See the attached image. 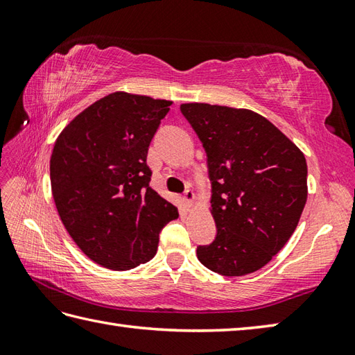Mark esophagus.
Listing matches in <instances>:
<instances>
[{
	"instance_id": "34e87169",
	"label": "esophagus",
	"mask_w": 355,
	"mask_h": 355,
	"mask_svg": "<svg viewBox=\"0 0 355 355\" xmlns=\"http://www.w3.org/2000/svg\"><path fill=\"white\" fill-rule=\"evenodd\" d=\"M195 200H197V197H195V192L191 191V189H187V191L184 192V201H186V205L189 206V207H192V206L195 205Z\"/></svg>"
}]
</instances>
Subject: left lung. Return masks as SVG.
<instances>
[{
  "label": "left lung",
  "mask_w": 355,
  "mask_h": 355,
  "mask_svg": "<svg viewBox=\"0 0 355 355\" xmlns=\"http://www.w3.org/2000/svg\"><path fill=\"white\" fill-rule=\"evenodd\" d=\"M206 149L216 238L198 261L223 276L258 271L296 230L308 197L302 150L258 112L183 103Z\"/></svg>",
  "instance_id": "8db88e82"
}]
</instances>
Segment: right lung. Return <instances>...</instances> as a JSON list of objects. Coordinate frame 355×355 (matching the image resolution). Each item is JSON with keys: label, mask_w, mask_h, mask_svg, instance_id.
Segmentation results:
<instances>
[{"label": "right lung", "mask_w": 355, "mask_h": 355, "mask_svg": "<svg viewBox=\"0 0 355 355\" xmlns=\"http://www.w3.org/2000/svg\"><path fill=\"white\" fill-rule=\"evenodd\" d=\"M172 101L116 92L58 135L50 158L53 200L65 230L89 259L125 271L150 261L177 207L150 183L148 148Z\"/></svg>", "instance_id": "right-lung-1"}]
</instances>
